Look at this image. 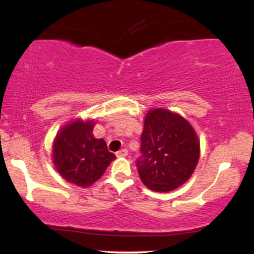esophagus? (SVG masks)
<instances>
[{
	"mask_svg": "<svg viewBox=\"0 0 254 254\" xmlns=\"http://www.w3.org/2000/svg\"><path fill=\"white\" fill-rule=\"evenodd\" d=\"M116 155L117 156H127V149H121L119 151H117V153H116Z\"/></svg>",
	"mask_w": 254,
	"mask_h": 254,
	"instance_id": "1",
	"label": "esophagus"
}]
</instances>
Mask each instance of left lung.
I'll return each mask as SVG.
<instances>
[{"instance_id": "8db88e82", "label": "left lung", "mask_w": 254, "mask_h": 254, "mask_svg": "<svg viewBox=\"0 0 254 254\" xmlns=\"http://www.w3.org/2000/svg\"><path fill=\"white\" fill-rule=\"evenodd\" d=\"M141 154L136 166L141 180L156 192L176 190L189 180L199 159L193 127L182 116L151 110L144 119Z\"/></svg>"}]
</instances>
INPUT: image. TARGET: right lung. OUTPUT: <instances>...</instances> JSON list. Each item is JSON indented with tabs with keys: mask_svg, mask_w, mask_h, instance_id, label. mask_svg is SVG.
Returning a JSON list of instances; mask_svg holds the SVG:
<instances>
[{
	"mask_svg": "<svg viewBox=\"0 0 254 254\" xmlns=\"http://www.w3.org/2000/svg\"><path fill=\"white\" fill-rule=\"evenodd\" d=\"M93 127L92 121L68 124L56 136L52 150L54 164L61 176L82 188L100 179L116 157L103 138L93 136Z\"/></svg>",
	"mask_w": 254,
	"mask_h": 254,
	"instance_id": "right-lung-1",
	"label": "right lung"
}]
</instances>
